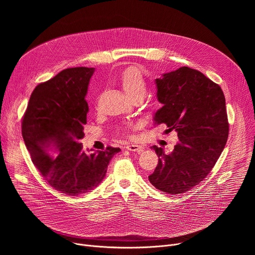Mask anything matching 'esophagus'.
Masks as SVG:
<instances>
[{"label": "esophagus", "mask_w": 255, "mask_h": 255, "mask_svg": "<svg viewBox=\"0 0 255 255\" xmlns=\"http://www.w3.org/2000/svg\"><path fill=\"white\" fill-rule=\"evenodd\" d=\"M126 149L130 150V151H134L137 153H140L143 151L144 147L141 146V145H137V144H128L126 145Z\"/></svg>", "instance_id": "obj_1"}]
</instances>
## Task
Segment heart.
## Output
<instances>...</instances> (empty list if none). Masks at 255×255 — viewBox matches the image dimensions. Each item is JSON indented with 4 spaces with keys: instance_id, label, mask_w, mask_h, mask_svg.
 <instances>
[{
    "instance_id": "heart-1",
    "label": "heart",
    "mask_w": 255,
    "mask_h": 255,
    "mask_svg": "<svg viewBox=\"0 0 255 255\" xmlns=\"http://www.w3.org/2000/svg\"><path fill=\"white\" fill-rule=\"evenodd\" d=\"M116 81L122 87L124 92L132 100L141 99L147 92V84L142 72L136 67H128L117 76ZM125 128H118V132H124Z\"/></svg>"
}]
</instances>
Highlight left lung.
I'll return each instance as SVG.
<instances>
[{
    "mask_svg": "<svg viewBox=\"0 0 255 255\" xmlns=\"http://www.w3.org/2000/svg\"><path fill=\"white\" fill-rule=\"evenodd\" d=\"M157 99L163 105L155 124L175 130L179 139L171 153L151 147L158 164L149 181L157 190L175 195L199 185L220 157L229 134L225 97L219 85L188 66L155 80Z\"/></svg>",
    "mask_w": 255,
    "mask_h": 255,
    "instance_id": "1",
    "label": "left lung"
}]
</instances>
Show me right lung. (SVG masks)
Wrapping results in <instances>:
<instances>
[{"label":"right lung","mask_w":255,"mask_h":255,"mask_svg":"<svg viewBox=\"0 0 255 255\" xmlns=\"http://www.w3.org/2000/svg\"><path fill=\"white\" fill-rule=\"evenodd\" d=\"M93 67L61 70L31 94L22 119V136L35 167L53 189L68 196L91 192L103 180L120 148L85 152L89 106L86 101Z\"/></svg>","instance_id":"obj_1"}]
</instances>
